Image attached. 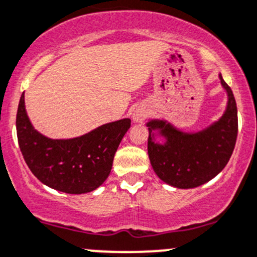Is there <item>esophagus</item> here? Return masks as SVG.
Segmentation results:
<instances>
[{
  "label": "esophagus",
  "mask_w": 257,
  "mask_h": 257,
  "mask_svg": "<svg viewBox=\"0 0 257 257\" xmlns=\"http://www.w3.org/2000/svg\"><path fill=\"white\" fill-rule=\"evenodd\" d=\"M148 114L149 111L147 106L138 105L137 108H134L133 113H132V119H133L134 123H142L148 116Z\"/></svg>",
  "instance_id": "1"
}]
</instances>
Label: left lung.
Instances as JSON below:
<instances>
[{"label":"left lung","instance_id":"1","mask_svg":"<svg viewBox=\"0 0 257 257\" xmlns=\"http://www.w3.org/2000/svg\"><path fill=\"white\" fill-rule=\"evenodd\" d=\"M218 78L227 94V104L221 118L205 129L184 132L166 119L147 123L149 161L157 176L169 186L182 189L202 186L230 161L237 138V106L231 88L221 74Z\"/></svg>","mask_w":257,"mask_h":257}]
</instances>
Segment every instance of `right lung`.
<instances>
[{"label": "right lung", "instance_id": "obj_1", "mask_svg": "<svg viewBox=\"0 0 257 257\" xmlns=\"http://www.w3.org/2000/svg\"><path fill=\"white\" fill-rule=\"evenodd\" d=\"M129 128L131 119L124 118L75 138L51 139L37 132L30 121L25 94L17 109V139L26 164L40 182L70 195L88 193L105 182Z\"/></svg>", "mask_w": 257, "mask_h": 257}]
</instances>
